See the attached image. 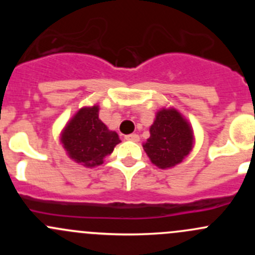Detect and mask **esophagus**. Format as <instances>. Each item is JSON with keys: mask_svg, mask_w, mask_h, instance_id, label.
I'll return each mask as SVG.
<instances>
[{"mask_svg": "<svg viewBox=\"0 0 255 255\" xmlns=\"http://www.w3.org/2000/svg\"><path fill=\"white\" fill-rule=\"evenodd\" d=\"M126 139L127 140H130V142H139V135L138 134H135V133H133V134H128V135H126Z\"/></svg>", "mask_w": 255, "mask_h": 255, "instance_id": "esophagus-1", "label": "esophagus"}]
</instances>
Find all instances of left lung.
I'll return each mask as SVG.
<instances>
[{
	"label": "left lung",
	"mask_w": 255,
	"mask_h": 255,
	"mask_svg": "<svg viewBox=\"0 0 255 255\" xmlns=\"http://www.w3.org/2000/svg\"><path fill=\"white\" fill-rule=\"evenodd\" d=\"M149 132L150 137L143 144V149L158 168H173L192 150L191 126L175 109H163L156 113Z\"/></svg>",
	"instance_id": "8db88e82"
}]
</instances>
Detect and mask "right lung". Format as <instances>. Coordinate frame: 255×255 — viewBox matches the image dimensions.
Listing matches in <instances>:
<instances>
[{
  "instance_id": "1",
  "label": "right lung",
  "mask_w": 255,
  "mask_h": 255,
  "mask_svg": "<svg viewBox=\"0 0 255 255\" xmlns=\"http://www.w3.org/2000/svg\"><path fill=\"white\" fill-rule=\"evenodd\" d=\"M60 140L68 155L87 168L101 165L121 142L117 133L99 118L96 105L79 110L64 128Z\"/></svg>"
}]
</instances>
